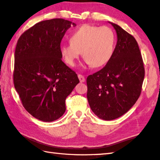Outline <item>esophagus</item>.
<instances>
[{
  "mask_svg": "<svg viewBox=\"0 0 160 160\" xmlns=\"http://www.w3.org/2000/svg\"><path fill=\"white\" fill-rule=\"evenodd\" d=\"M78 79H79L81 83H83V82H85V78H84V77H83V75L78 74Z\"/></svg>",
  "mask_w": 160,
  "mask_h": 160,
  "instance_id": "esophagus-1",
  "label": "esophagus"
}]
</instances>
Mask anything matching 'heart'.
Listing matches in <instances>:
<instances>
[{"label": "heart", "instance_id": "1", "mask_svg": "<svg viewBox=\"0 0 160 160\" xmlns=\"http://www.w3.org/2000/svg\"><path fill=\"white\" fill-rule=\"evenodd\" d=\"M69 43L60 48V54L68 65L74 66L82 52L86 63L100 67L107 64L112 56L115 36L110 27L84 24L72 33Z\"/></svg>", "mask_w": 160, "mask_h": 160}]
</instances>
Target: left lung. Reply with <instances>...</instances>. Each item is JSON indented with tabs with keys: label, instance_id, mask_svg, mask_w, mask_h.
<instances>
[{
	"label": "left lung",
	"instance_id": "obj_1",
	"mask_svg": "<svg viewBox=\"0 0 160 160\" xmlns=\"http://www.w3.org/2000/svg\"><path fill=\"white\" fill-rule=\"evenodd\" d=\"M117 42L110 61L86 79L91 110L103 120L127 113L141 93L145 69L138 43L133 36L112 22Z\"/></svg>",
	"mask_w": 160,
	"mask_h": 160
}]
</instances>
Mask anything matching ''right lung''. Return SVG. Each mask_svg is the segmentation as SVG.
Returning <instances> with one entry per match:
<instances>
[{
  "mask_svg": "<svg viewBox=\"0 0 160 160\" xmlns=\"http://www.w3.org/2000/svg\"><path fill=\"white\" fill-rule=\"evenodd\" d=\"M73 22L41 21L21 35L15 52L14 85L24 108L36 119L50 122L63 115L65 100L79 82L62 61L60 43Z\"/></svg>",
  "mask_w": 160,
  "mask_h": 160,
  "instance_id": "add662e5",
  "label": "right lung"
}]
</instances>
